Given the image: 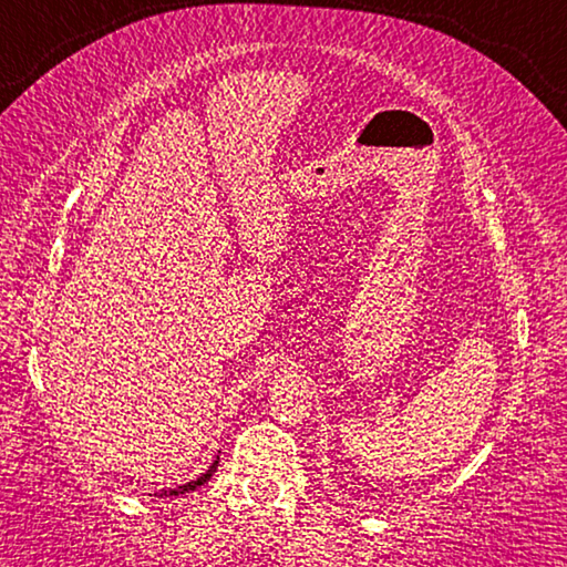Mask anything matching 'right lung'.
Segmentation results:
<instances>
[{
	"mask_svg": "<svg viewBox=\"0 0 567 567\" xmlns=\"http://www.w3.org/2000/svg\"><path fill=\"white\" fill-rule=\"evenodd\" d=\"M217 463L219 460H215L213 463V467L207 470V473L203 475V477H197V480H192V483H187V485H179V487H172V491H162V493H157V495H182V493H189V491H197L199 485H205L209 477H213V473L217 470Z\"/></svg>",
	"mask_w": 567,
	"mask_h": 567,
	"instance_id": "right-lung-1",
	"label": "right lung"
}]
</instances>
